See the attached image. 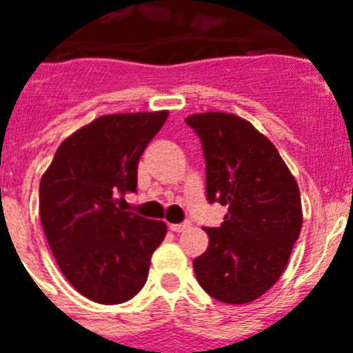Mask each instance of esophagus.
Segmentation results:
<instances>
[{
	"instance_id": "obj_1",
	"label": "esophagus",
	"mask_w": 353,
	"mask_h": 353,
	"mask_svg": "<svg viewBox=\"0 0 353 353\" xmlns=\"http://www.w3.org/2000/svg\"><path fill=\"white\" fill-rule=\"evenodd\" d=\"M191 228V223H182V224H170V230L174 233H182L185 232V230H189Z\"/></svg>"
}]
</instances>
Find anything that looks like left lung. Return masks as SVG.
<instances>
[{"label": "left lung", "instance_id": "1", "mask_svg": "<svg viewBox=\"0 0 353 353\" xmlns=\"http://www.w3.org/2000/svg\"><path fill=\"white\" fill-rule=\"evenodd\" d=\"M201 139L207 199L228 207L219 228H205L208 248L192 261L199 286L226 304H248L285 272L302 228L299 185L276 146L244 118H185Z\"/></svg>", "mask_w": 353, "mask_h": 353}]
</instances>
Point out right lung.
I'll return each instance as SVG.
<instances>
[{
	"label": "right lung",
	"mask_w": 353,
	"mask_h": 353,
	"mask_svg": "<svg viewBox=\"0 0 353 353\" xmlns=\"http://www.w3.org/2000/svg\"><path fill=\"white\" fill-rule=\"evenodd\" d=\"M168 111L99 117L68 136L40 180V221L56 263L81 295L121 304L138 295L168 228L118 208Z\"/></svg>",
	"instance_id": "right-lung-1"
}]
</instances>
